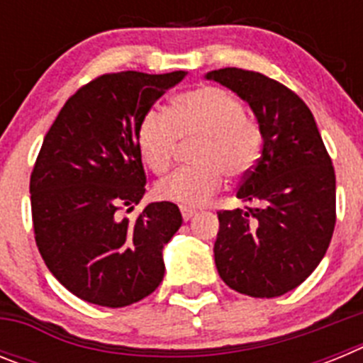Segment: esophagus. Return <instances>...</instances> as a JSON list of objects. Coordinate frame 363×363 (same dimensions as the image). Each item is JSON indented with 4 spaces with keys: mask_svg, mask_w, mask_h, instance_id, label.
I'll return each instance as SVG.
<instances>
[{
    "mask_svg": "<svg viewBox=\"0 0 363 363\" xmlns=\"http://www.w3.org/2000/svg\"><path fill=\"white\" fill-rule=\"evenodd\" d=\"M179 211H182V216H184L185 221H189L194 214H196V211L189 209V207H179Z\"/></svg>",
    "mask_w": 363,
    "mask_h": 363,
    "instance_id": "esophagus-1",
    "label": "esophagus"
}]
</instances>
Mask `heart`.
Segmentation results:
<instances>
[{
    "instance_id": "heart-1",
    "label": "heart",
    "mask_w": 363,
    "mask_h": 363,
    "mask_svg": "<svg viewBox=\"0 0 363 363\" xmlns=\"http://www.w3.org/2000/svg\"><path fill=\"white\" fill-rule=\"evenodd\" d=\"M243 104L220 86L203 85L172 99L169 114L150 108L138 125L136 142L154 174L169 171L179 142H192L194 165L162 179L154 192L160 200L200 207L221 189L225 174L243 178L256 165L264 130L243 114Z\"/></svg>"
}]
</instances>
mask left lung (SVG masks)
<instances>
[{"instance_id":"8db88e82","label":"left lung","mask_w":363,"mask_h":363,"mask_svg":"<svg viewBox=\"0 0 363 363\" xmlns=\"http://www.w3.org/2000/svg\"><path fill=\"white\" fill-rule=\"evenodd\" d=\"M205 78L247 101L264 130L262 156L236 191L247 207L218 213V274L247 296H281L309 278L331 243L333 162L313 112L280 82L236 67L211 70Z\"/></svg>"}]
</instances>
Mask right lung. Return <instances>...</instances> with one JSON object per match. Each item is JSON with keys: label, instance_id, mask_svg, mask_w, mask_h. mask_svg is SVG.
Returning <instances> with one entry per match:
<instances>
[{"label": "right lung", "instance_id": "right-lung-1", "mask_svg": "<svg viewBox=\"0 0 363 363\" xmlns=\"http://www.w3.org/2000/svg\"><path fill=\"white\" fill-rule=\"evenodd\" d=\"M185 74H104L67 99L45 136L30 174L36 245L56 280L89 303L130 306L162 284L178 205L154 201L134 221L120 211L145 194L138 125Z\"/></svg>", "mask_w": 363, "mask_h": 363}]
</instances>
